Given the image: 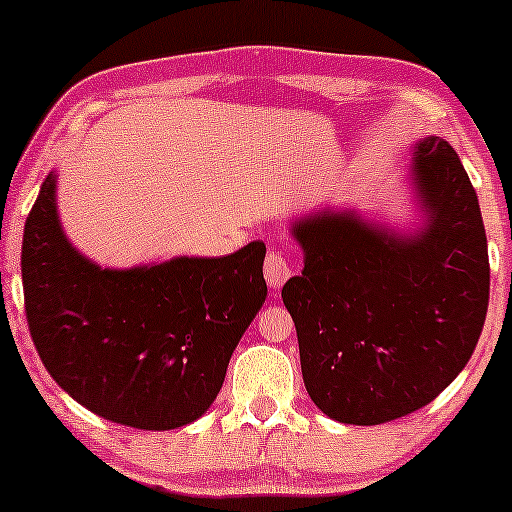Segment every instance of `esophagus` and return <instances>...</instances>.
<instances>
[{
	"mask_svg": "<svg viewBox=\"0 0 512 512\" xmlns=\"http://www.w3.org/2000/svg\"><path fill=\"white\" fill-rule=\"evenodd\" d=\"M263 270H265V282H268L272 289H279V286H282L286 279L291 277V265L279 249L268 251Z\"/></svg>",
	"mask_w": 512,
	"mask_h": 512,
	"instance_id": "esophagus-1",
	"label": "esophagus"
}]
</instances>
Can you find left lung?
<instances>
[{"instance_id": "left-lung-1", "label": "left lung", "mask_w": 512, "mask_h": 512, "mask_svg": "<svg viewBox=\"0 0 512 512\" xmlns=\"http://www.w3.org/2000/svg\"><path fill=\"white\" fill-rule=\"evenodd\" d=\"M415 186L429 223L403 240L352 212L298 221L300 277L282 298L298 333L314 405L373 426L429 405L471 359L485 326L489 256L478 195L457 151L415 146Z\"/></svg>"}]
</instances>
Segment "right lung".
<instances>
[{
    "label": "right lung",
    "instance_id": "right-lung-1",
    "mask_svg": "<svg viewBox=\"0 0 512 512\" xmlns=\"http://www.w3.org/2000/svg\"><path fill=\"white\" fill-rule=\"evenodd\" d=\"M265 244L223 258L109 270L62 233L48 174L25 221L23 293L34 347L74 401L109 422L167 431L205 415L268 296Z\"/></svg>",
    "mask_w": 512,
    "mask_h": 512
}]
</instances>
